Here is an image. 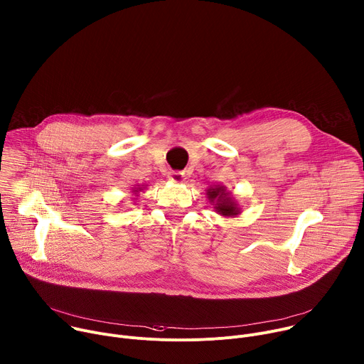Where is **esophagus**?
I'll list each match as a JSON object with an SVG mask.
<instances>
[{
	"mask_svg": "<svg viewBox=\"0 0 364 364\" xmlns=\"http://www.w3.org/2000/svg\"><path fill=\"white\" fill-rule=\"evenodd\" d=\"M170 180L173 183H184L186 181V176L184 173H180V171H174L170 174Z\"/></svg>",
	"mask_w": 364,
	"mask_h": 364,
	"instance_id": "esophagus-1",
	"label": "esophagus"
}]
</instances>
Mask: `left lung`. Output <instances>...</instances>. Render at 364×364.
I'll list each match as a JSON object with an SVG mask.
<instances>
[{"instance_id": "left-lung-1", "label": "left lung", "mask_w": 364, "mask_h": 364, "mask_svg": "<svg viewBox=\"0 0 364 364\" xmlns=\"http://www.w3.org/2000/svg\"><path fill=\"white\" fill-rule=\"evenodd\" d=\"M205 194L210 204L215 205L213 209L218 215L223 218H236L242 213L236 198L232 196L230 191H228L226 186H215L207 188Z\"/></svg>"}]
</instances>
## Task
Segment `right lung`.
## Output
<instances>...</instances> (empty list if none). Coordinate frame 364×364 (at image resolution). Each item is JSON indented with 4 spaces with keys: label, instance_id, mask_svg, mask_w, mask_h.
<instances>
[{
    "label": "right lung",
    "instance_id": "obj_1",
    "mask_svg": "<svg viewBox=\"0 0 364 364\" xmlns=\"http://www.w3.org/2000/svg\"><path fill=\"white\" fill-rule=\"evenodd\" d=\"M144 188H145V186H144V184H141V186H138V187H132V191H131V193H132V196L138 197V196H139V193H141ZM134 200H135V198H134Z\"/></svg>",
    "mask_w": 364,
    "mask_h": 364
}]
</instances>
